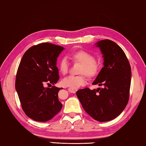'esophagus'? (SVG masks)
Listing matches in <instances>:
<instances>
[{"label":"esophagus","mask_w":146,"mask_h":146,"mask_svg":"<svg viewBox=\"0 0 146 146\" xmlns=\"http://www.w3.org/2000/svg\"><path fill=\"white\" fill-rule=\"evenodd\" d=\"M77 89H74V88H68V91L72 93V94H75L76 92H77Z\"/></svg>","instance_id":"esophagus-1"}]
</instances>
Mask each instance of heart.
<instances>
[{"instance_id":"heart-1","label":"heart","mask_w":146,"mask_h":146,"mask_svg":"<svg viewBox=\"0 0 146 146\" xmlns=\"http://www.w3.org/2000/svg\"><path fill=\"white\" fill-rule=\"evenodd\" d=\"M70 57L74 63L81 64L78 72L80 75L69 76L65 78L61 81L63 86L76 89L85 85L86 76L89 79H94L100 72L101 64L98 61L96 60L95 56L92 53L86 50H79L70 53ZM58 68L63 75L67 73L68 63L66 58L63 57L60 60Z\"/></svg>"}]
</instances>
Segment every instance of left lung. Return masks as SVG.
Segmentation results:
<instances>
[{
    "instance_id": "1",
    "label": "left lung",
    "mask_w": 146,
    "mask_h": 146,
    "mask_svg": "<svg viewBox=\"0 0 146 146\" xmlns=\"http://www.w3.org/2000/svg\"><path fill=\"white\" fill-rule=\"evenodd\" d=\"M104 58V66L92 83L103 88H85L76 92L83 109L99 122L116 118L126 108L129 98L131 72L123 50L110 40L96 43Z\"/></svg>"
}]
</instances>
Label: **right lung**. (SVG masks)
<instances>
[{"mask_svg":"<svg viewBox=\"0 0 146 146\" xmlns=\"http://www.w3.org/2000/svg\"><path fill=\"white\" fill-rule=\"evenodd\" d=\"M64 48L50 43L30 47L24 53L18 68L15 88L25 115L37 122L52 119L62 108L58 99L61 88L54 85L60 79L57 58Z\"/></svg>","mask_w":146,"mask_h":146,"instance_id":"add662e5","label":"right lung"}]
</instances>
